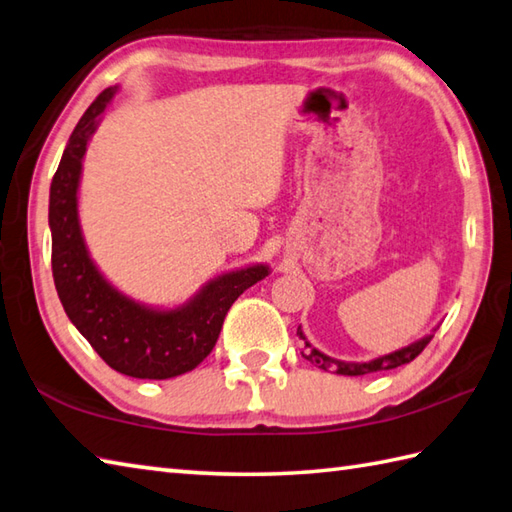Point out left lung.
Returning a JSON list of instances; mask_svg holds the SVG:
<instances>
[{
	"instance_id": "left-lung-1",
	"label": "left lung",
	"mask_w": 512,
	"mask_h": 512,
	"mask_svg": "<svg viewBox=\"0 0 512 512\" xmlns=\"http://www.w3.org/2000/svg\"><path fill=\"white\" fill-rule=\"evenodd\" d=\"M297 335H299V339H304V353L302 355H304V359H308L310 364H317L319 368H324V370H335L337 375H350V377L377 373V370H390V368H397V366H404L408 362H413V359L428 346L430 339H433V333H430L422 339H417L415 344L399 348V350H395V353H388V355H382L377 359H370V362H342V359L328 357V355L322 353V350L310 346L306 335L302 333V326L297 328Z\"/></svg>"
}]
</instances>
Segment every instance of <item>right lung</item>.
Returning a JSON list of instances; mask_svg holds the SVG:
<instances>
[{
	"instance_id": "right-lung-1",
	"label": "right lung",
	"mask_w": 512,
	"mask_h": 512,
	"mask_svg": "<svg viewBox=\"0 0 512 512\" xmlns=\"http://www.w3.org/2000/svg\"><path fill=\"white\" fill-rule=\"evenodd\" d=\"M115 93L117 86L106 88L88 106L50 184L53 279L68 319L110 368L137 379H170L204 362L217 344L228 308L246 288L264 279L270 268L255 264L230 270L210 279L177 308L139 304L99 273L79 224L77 193L86 146Z\"/></svg>"
}]
</instances>
